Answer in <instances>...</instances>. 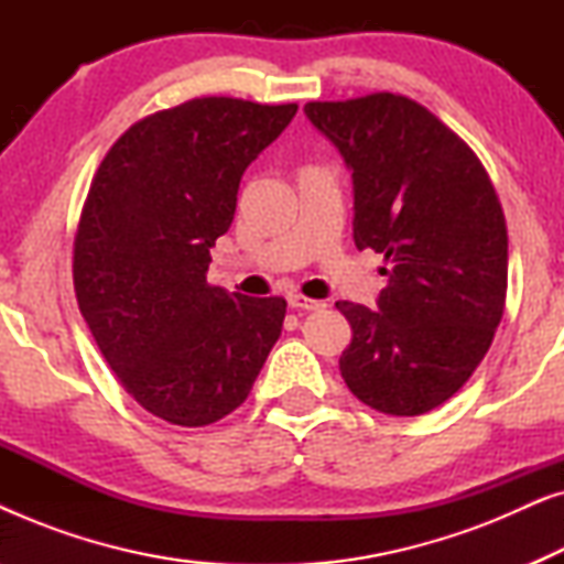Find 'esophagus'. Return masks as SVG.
<instances>
[{"mask_svg": "<svg viewBox=\"0 0 564 564\" xmlns=\"http://www.w3.org/2000/svg\"><path fill=\"white\" fill-rule=\"evenodd\" d=\"M288 305L295 307V311H318V307H323L326 303H321V300H311L305 295H297V292H290Z\"/></svg>", "mask_w": 564, "mask_h": 564, "instance_id": "esophagus-1", "label": "esophagus"}]
</instances>
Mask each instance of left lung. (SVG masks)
Listing matches in <instances>:
<instances>
[{"mask_svg":"<svg viewBox=\"0 0 564 564\" xmlns=\"http://www.w3.org/2000/svg\"><path fill=\"white\" fill-rule=\"evenodd\" d=\"M354 180V243L390 269L377 307L338 300L351 326L338 369L388 415L434 411L488 354L506 307L508 230L482 161L434 112L392 91L307 102Z\"/></svg>","mask_w":564,"mask_h":564,"instance_id":"8db88e82","label":"left lung"}]
</instances>
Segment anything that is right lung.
I'll return each mask as SVG.
<instances>
[{"label": "right lung", "instance_id": "1", "mask_svg": "<svg viewBox=\"0 0 564 564\" xmlns=\"http://www.w3.org/2000/svg\"><path fill=\"white\" fill-rule=\"evenodd\" d=\"M297 105L199 97L130 126L99 164L74 236L76 303L126 392L174 426L249 398L282 334V297L207 284L246 166Z\"/></svg>", "mask_w": 564, "mask_h": 564}]
</instances>
